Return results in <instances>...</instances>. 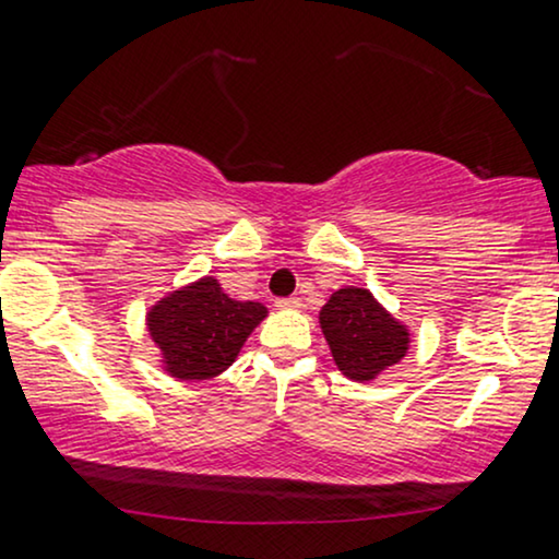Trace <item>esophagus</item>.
<instances>
[{
  "instance_id": "esophagus-1",
  "label": "esophagus",
  "mask_w": 559,
  "mask_h": 559,
  "mask_svg": "<svg viewBox=\"0 0 559 559\" xmlns=\"http://www.w3.org/2000/svg\"><path fill=\"white\" fill-rule=\"evenodd\" d=\"M275 307H278V309H299L301 307V299L299 297L278 299V301H275Z\"/></svg>"
}]
</instances>
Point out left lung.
<instances>
[{
	"mask_svg": "<svg viewBox=\"0 0 559 559\" xmlns=\"http://www.w3.org/2000/svg\"><path fill=\"white\" fill-rule=\"evenodd\" d=\"M320 328L333 361L348 380L372 382L406 356L412 333L372 297L369 288L344 286L320 309Z\"/></svg>",
	"mask_w": 559,
	"mask_h": 559,
	"instance_id": "1",
	"label": "left lung"
}]
</instances>
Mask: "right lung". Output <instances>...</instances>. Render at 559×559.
<instances>
[{
    "mask_svg": "<svg viewBox=\"0 0 559 559\" xmlns=\"http://www.w3.org/2000/svg\"><path fill=\"white\" fill-rule=\"evenodd\" d=\"M267 318L260 301L231 299L218 278L203 275L166 294L145 314L160 367L177 380H211L234 365L250 333Z\"/></svg>",
    "mask_w": 559,
    "mask_h": 559,
    "instance_id": "add662e5",
    "label": "right lung"
}]
</instances>
